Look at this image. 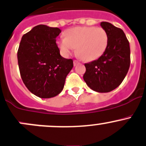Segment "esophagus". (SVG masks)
Listing matches in <instances>:
<instances>
[{"mask_svg": "<svg viewBox=\"0 0 146 146\" xmlns=\"http://www.w3.org/2000/svg\"><path fill=\"white\" fill-rule=\"evenodd\" d=\"M78 63H79V62L78 61V60H73V65H74V66H76V65H78Z\"/></svg>", "mask_w": 146, "mask_h": 146, "instance_id": "1", "label": "esophagus"}]
</instances>
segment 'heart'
<instances>
[{
	"instance_id": "heart-1",
	"label": "heart",
	"mask_w": 146,
	"mask_h": 146,
	"mask_svg": "<svg viewBox=\"0 0 146 146\" xmlns=\"http://www.w3.org/2000/svg\"><path fill=\"white\" fill-rule=\"evenodd\" d=\"M108 40V34L104 28L78 26L68 29L65 37L58 40L57 45L63 56H69L76 48V53L82 60L93 61L103 56Z\"/></svg>"
}]
</instances>
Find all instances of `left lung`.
<instances>
[{
	"label": "left lung",
	"instance_id": "obj_1",
	"mask_svg": "<svg viewBox=\"0 0 146 146\" xmlns=\"http://www.w3.org/2000/svg\"><path fill=\"white\" fill-rule=\"evenodd\" d=\"M108 34L107 49L97 60L86 63L83 80L93 90L108 93L120 86L130 67L129 42L123 31L113 24L101 22Z\"/></svg>",
	"mask_w": 146,
	"mask_h": 146
}]
</instances>
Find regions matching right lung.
Masks as SVG:
<instances>
[{
  "label": "right lung",
  "mask_w": 146,
  "mask_h": 146,
  "mask_svg": "<svg viewBox=\"0 0 146 146\" xmlns=\"http://www.w3.org/2000/svg\"><path fill=\"white\" fill-rule=\"evenodd\" d=\"M60 28L33 27L23 35L18 50L21 78L27 88L41 98L58 96L73 67L72 59L62 57L56 44Z\"/></svg>",
  "instance_id": "right-lung-1"
}]
</instances>
